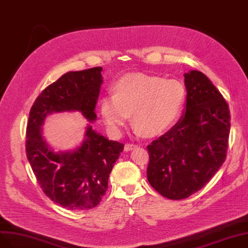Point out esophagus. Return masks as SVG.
<instances>
[{
	"label": "esophagus",
	"mask_w": 248,
	"mask_h": 248,
	"mask_svg": "<svg viewBox=\"0 0 248 248\" xmlns=\"http://www.w3.org/2000/svg\"><path fill=\"white\" fill-rule=\"evenodd\" d=\"M138 147V146L137 145H135V144H125L124 145V151H131V150H133V149H135V148H137Z\"/></svg>",
	"instance_id": "esophagus-1"
}]
</instances>
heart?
<instances>
[{
  "label": "heart",
  "instance_id": "1",
  "mask_svg": "<svg viewBox=\"0 0 248 248\" xmlns=\"http://www.w3.org/2000/svg\"><path fill=\"white\" fill-rule=\"evenodd\" d=\"M113 95L100 101V113L107 129L115 136L123 133L131 113L138 134L155 137L166 133L179 117L186 91L177 79L132 73L119 78Z\"/></svg>",
  "mask_w": 248,
  "mask_h": 248
}]
</instances>
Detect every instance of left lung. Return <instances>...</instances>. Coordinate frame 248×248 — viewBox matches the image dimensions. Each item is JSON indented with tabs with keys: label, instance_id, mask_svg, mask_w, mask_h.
I'll list each match as a JSON object with an SVG mask.
<instances>
[{
	"label": "left lung",
	"instance_id": "obj_1",
	"mask_svg": "<svg viewBox=\"0 0 248 248\" xmlns=\"http://www.w3.org/2000/svg\"><path fill=\"white\" fill-rule=\"evenodd\" d=\"M184 113L147 146V179L159 194L184 199L206 185L226 159L230 110L209 78L198 70L184 75Z\"/></svg>",
	"mask_w": 248,
	"mask_h": 248
}]
</instances>
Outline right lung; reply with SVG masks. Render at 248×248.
I'll return each instance as SVG.
<instances>
[{"instance_id": "add662e5", "label": "right lung", "mask_w": 248, "mask_h": 248, "mask_svg": "<svg viewBox=\"0 0 248 248\" xmlns=\"http://www.w3.org/2000/svg\"><path fill=\"white\" fill-rule=\"evenodd\" d=\"M102 67L69 71L46 88L35 99L26 127V156L45 194L69 210H86L99 204L124 144L108 140L90 123L103 77ZM79 112L89 122L84 140L75 150L55 151L44 139L43 123L49 115Z\"/></svg>"}]
</instances>
